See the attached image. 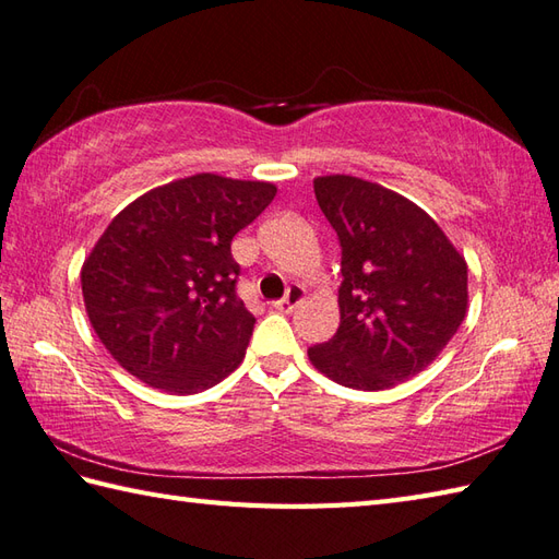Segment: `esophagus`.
I'll return each instance as SVG.
<instances>
[{
	"instance_id": "34e87169",
	"label": "esophagus",
	"mask_w": 559,
	"mask_h": 559,
	"mask_svg": "<svg viewBox=\"0 0 559 559\" xmlns=\"http://www.w3.org/2000/svg\"><path fill=\"white\" fill-rule=\"evenodd\" d=\"M302 300H305V288H302V286H290L288 293H286V298L273 302V310H278V312H293L295 307H298Z\"/></svg>"
}]
</instances>
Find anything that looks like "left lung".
Instances as JSON below:
<instances>
[{"label": "left lung", "mask_w": 559, "mask_h": 559, "mask_svg": "<svg viewBox=\"0 0 559 559\" xmlns=\"http://www.w3.org/2000/svg\"><path fill=\"white\" fill-rule=\"evenodd\" d=\"M341 240V324L307 350L336 384L384 391L427 370L468 312V264L430 213L353 175L314 177Z\"/></svg>", "instance_id": "left-lung-1"}]
</instances>
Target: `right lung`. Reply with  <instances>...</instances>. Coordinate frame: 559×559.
<instances>
[{
  "label": "right lung",
  "mask_w": 559,
  "mask_h": 559,
  "mask_svg": "<svg viewBox=\"0 0 559 559\" xmlns=\"http://www.w3.org/2000/svg\"><path fill=\"white\" fill-rule=\"evenodd\" d=\"M276 185L197 173L110 221L81 266L88 322L112 358L165 394H197L242 362L254 317L235 295L233 237Z\"/></svg>",
  "instance_id": "1"
}]
</instances>
